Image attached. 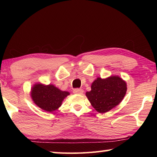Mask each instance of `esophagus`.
<instances>
[{"mask_svg": "<svg viewBox=\"0 0 157 157\" xmlns=\"http://www.w3.org/2000/svg\"><path fill=\"white\" fill-rule=\"evenodd\" d=\"M83 92H84V90L82 89H75L73 90V93L78 94H82Z\"/></svg>", "mask_w": 157, "mask_h": 157, "instance_id": "obj_1", "label": "esophagus"}]
</instances>
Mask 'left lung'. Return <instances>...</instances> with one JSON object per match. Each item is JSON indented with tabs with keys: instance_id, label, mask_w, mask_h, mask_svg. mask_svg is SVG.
Masks as SVG:
<instances>
[{
	"instance_id": "left-lung-1",
	"label": "left lung",
	"mask_w": 157,
	"mask_h": 157,
	"mask_svg": "<svg viewBox=\"0 0 157 157\" xmlns=\"http://www.w3.org/2000/svg\"><path fill=\"white\" fill-rule=\"evenodd\" d=\"M126 92L125 81L118 75H111L105 79L96 78L86 96L96 111L105 113L120 104Z\"/></svg>"
}]
</instances>
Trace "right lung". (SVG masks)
<instances>
[{
    "label": "right lung",
    "instance_id": "1",
    "mask_svg": "<svg viewBox=\"0 0 157 157\" xmlns=\"http://www.w3.org/2000/svg\"><path fill=\"white\" fill-rule=\"evenodd\" d=\"M70 94L62 91L52 84L36 83L31 88L30 96L33 102L44 111L52 113L61 106L64 99Z\"/></svg>",
    "mask_w": 157,
    "mask_h": 157
}]
</instances>
